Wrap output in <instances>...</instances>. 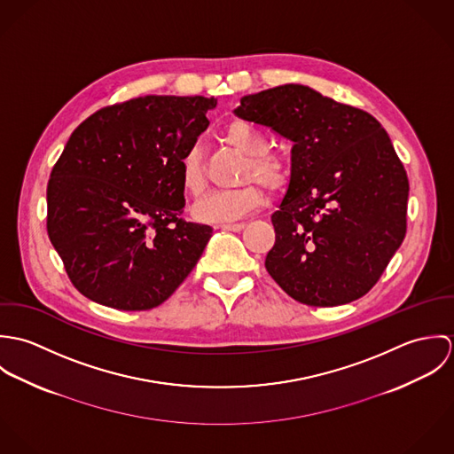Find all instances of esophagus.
<instances>
[{
	"label": "esophagus",
	"instance_id": "34e87169",
	"mask_svg": "<svg viewBox=\"0 0 454 454\" xmlns=\"http://www.w3.org/2000/svg\"><path fill=\"white\" fill-rule=\"evenodd\" d=\"M220 229H222V231L239 232V231H243V229H245V223H243V222H241V223H223V225H220Z\"/></svg>",
	"mask_w": 454,
	"mask_h": 454
}]
</instances>
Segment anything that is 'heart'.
Returning <instances> with one entry per match:
<instances>
[{
	"label": "heart",
	"mask_w": 454,
	"mask_h": 454,
	"mask_svg": "<svg viewBox=\"0 0 454 454\" xmlns=\"http://www.w3.org/2000/svg\"><path fill=\"white\" fill-rule=\"evenodd\" d=\"M223 137L238 152L250 157L245 168V180L255 178L267 191H279L288 184L286 164L267 153L269 141L252 124L236 121L223 130ZM180 180L184 191L192 197L202 194L206 189V171L202 155L197 146L189 148L180 160ZM263 200V192L257 184H247L234 191H216L204 195L194 206V216L206 223H229L236 222L254 209Z\"/></svg>",
	"instance_id": "1"
}]
</instances>
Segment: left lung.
Instances as JSON below:
<instances>
[{"instance_id":"obj_1","label":"left lung","mask_w":454,"mask_h":454,"mask_svg":"<svg viewBox=\"0 0 454 454\" xmlns=\"http://www.w3.org/2000/svg\"><path fill=\"white\" fill-rule=\"evenodd\" d=\"M234 114L294 143L267 272L308 306L364 297L407 229L409 182L388 132L371 114L299 83L245 96Z\"/></svg>"}]
</instances>
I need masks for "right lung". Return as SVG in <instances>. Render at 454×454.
<instances>
[{"label": "right lung", "mask_w": 454, "mask_h": 454, "mask_svg": "<svg viewBox=\"0 0 454 454\" xmlns=\"http://www.w3.org/2000/svg\"><path fill=\"white\" fill-rule=\"evenodd\" d=\"M215 98L145 96L101 108L66 143L47 187V232L74 288L121 311L162 304L213 229L180 218V160Z\"/></svg>", "instance_id": "obj_1"}]
</instances>
